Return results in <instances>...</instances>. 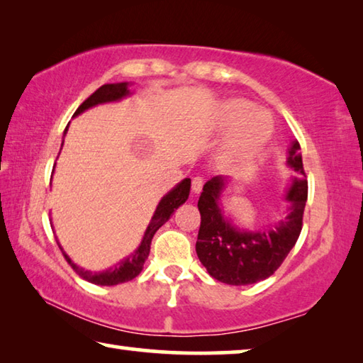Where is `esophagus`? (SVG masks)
I'll list each match as a JSON object with an SVG mask.
<instances>
[{
  "mask_svg": "<svg viewBox=\"0 0 363 363\" xmlns=\"http://www.w3.org/2000/svg\"><path fill=\"white\" fill-rule=\"evenodd\" d=\"M201 187H203V179H201V177H194V179H192V192L200 194Z\"/></svg>",
  "mask_w": 363,
  "mask_h": 363,
  "instance_id": "esophagus-1",
  "label": "esophagus"
}]
</instances>
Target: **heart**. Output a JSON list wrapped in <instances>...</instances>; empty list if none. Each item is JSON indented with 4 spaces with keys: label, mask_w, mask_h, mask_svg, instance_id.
I'll return each mask as SVG.
<instances>
[{
    "label": "heart",
    "mask_w": 363,
    "mask_h": 363,
    "mask_svg": "<svg viewBox=\"0 0 363 363\" xmlns=\"http://www.w3.org/2000/svg\"><path fill=\"white\" fill-rule=\"evenodd\" d=\"M232 131L220 147L219 164L223 168H235L257 155L272 138L274 120L269 112L251 107L248 101L230 99L223 104L219 113L220 130Z\"/></svg>",
    "instance_id": "heart-1"
}]
</instances>
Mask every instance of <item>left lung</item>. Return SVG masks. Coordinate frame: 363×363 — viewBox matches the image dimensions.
I'll return each instance as SVG.
<instances>
[{
    "label": "left lung",
    "mask_w": 363,
    "mask_h": 363,
    "mask_svg": "<svg viewBox=\"0 0 363 363\" xmlns=\"http://www.w3.org/2000/svg\"><path fill=\"white\" fill-rule=\"evenodd\" d=\"M298 140L288 147L286 167L298 176L291 177L285 192L284 218L261 229H245L224 210L223 196L232 184L216 176L203 186L199 199L201 216L196 256L208 274L227 285H251L272 275L296 243L303 229V214L307 201V181ZM233 186V184H232Z\"/></svg>",
    "instance_id": "8db88e82"
}]
</instances>
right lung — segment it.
Listing matches in <instances>:
<instances>
[{
	"mask_svg": "<svg viewBox=\"0 0 363 363\" xmlns=\"http://www.w3.org/2000/svg\"><path fill=\"white\" fill-rule=\"evenodd\" d=\"M131 84L133 83L123 82V83H112V84L101 86V88L97 89L96 93L91 94L88 99H86L82 104V106L77 108V112L73 113V116L82 115L88 108L101 106V104L118 102L121 99H125V97L133 94V91L130 89ZM67 130H69V126L65 128L64 136L67 134ZM62 145H64V143H62ZM189 192H190V179H189V177H186V179L177 182L176 186L169 190V192L164 194L162 196V200L158 201L157 210H155V213H153L149 225H147V229L144 232V237H143V240H140L139 247L134 250L130 256L123 257V259L116 262L115 266L108 267L106 270L93 272V270L83 269L82 266H78V264H75L70 259V256L65 253L62 245H60L59 240H57L59 248L62 250L65 259L69 261V264L73 269H75V272L79 275V277L88 280L89 284L101 285V286H113V285H118V284H125V281H130L133 279H136L138 275L140 274V270H143L144 262H145L147 257H149L150 243H152L153 235H155V232L164 223H167V220L171 216H173V213L177 210V208L186 203L187 199H189ZM51 227H52V223H51Z\"/></svg>",
	"mask_w": 363,
	"mask_h": 363,
	"instance_id": "right-lung-1",
	"label": "right lung"
}]
</instances>
